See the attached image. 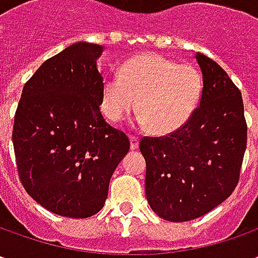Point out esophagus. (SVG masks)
<instances>
[{"label": "esophagus", "instance_id": "esophagus-1", "mask_svg": "<svg viewBox=\"0 0 258 258\" xmlns=\"http://www.w3.org/2000/svg\"><path fill=\"white\" fill-rule=\"evenodd\" d=\"M129 141H131V149H132V151L138 149V146H139V138H136V136H129Z\"/></svg>", "mask_w": 258, "mask_h": 258}]
</instances>
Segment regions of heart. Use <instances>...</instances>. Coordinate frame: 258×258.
I'll use <instances>...</instances> for the list:
<instances>
[{
    "label": "heart",
    "instance_id": "heart-1",
    "mask_svg": "<svg viewBox=\"0 0 258 258\" xmlns=\"http://www.w3.org/2000/svg\"><path fill=\"white\" fill-rule=\"evenodd\" d=\"M201 92L203 77L194 66L144 53L124 61L117 77L104 79L100 100L112 122L131 113L138 100L139 123L149 124L156 135H168L191 117Z\"/></svg>",
    "mask_w": 258,
    "mask_h": 258
}]
</instances>
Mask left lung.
Returning <instances> with one entry per match:
<instances>
[{"instance_id":"8db88e82","label":"left lung","mask_w":258,"mask_h":258,"mask_svg":"<svg viewBox=\"0 0 258 258\" xmlns=\"http://www.w3.org/2000/svg\"><path fill=\"white\" fill-rule=\"evenodd\" d=\"M195 58L203 72L200 106L178 131L139 144L146 200L172 223L200 218L231 195L247 146L241 92L210 57Z\"/></svg>"}]
</instances>
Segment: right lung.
<instances>
[{
	"label": "right lung",
	"mask_w": 258,
	"mask_h": 258,
	"mask_svg": "<svg viewBox=\"0 0 258 258\" xmlns=\"http://www.w3.org/2000/svg\"><path fill=\"white\" fill-rule=\"evenodd\" d=\"M103 47L75 43L45 60L25 83L13 129L15 161L28 195L45 210L87 218L103 208L127 136L100 113Z\"/></svg>",
	"instance_id": "right-lung-1"
}]
</instances>
